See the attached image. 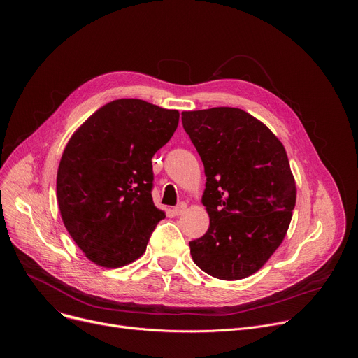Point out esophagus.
<instances>
[{
    "mask_svg": "<svg viewBox=\"0 0 358 358\" xmlns=\"http://www.w3.org/2000/svg\"><path fill=\"white\" fill-rule=\"evenodd\" d=\"M185 210H187V203L181 202V203H178V206H177L176 208H173V214H174L176 217H178V215H181Z\"/></svg>",
    "mask_w": 358,
    "mask_h": 358,
    "instance_id": "1",
    "label": "esophagus"
}]
</instances>
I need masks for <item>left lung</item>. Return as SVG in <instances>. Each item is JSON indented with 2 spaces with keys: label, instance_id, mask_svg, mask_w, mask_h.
<instances>
[{
  "label": "left lung",
  "instance_id": "8db88e82",
  "mask_svg": "<svg viewBox=\"0 0 358 358\" xmlns=\"http://www.w3.org/2000/svg\"><path fill=\"white\" fill-rule=\"evenodd\" d=\"M203 164L206 235L189 242L206 273L238 280L258 272L282 243L296 203L286 150L258 119L236 108L181 113Z\"/></svg>",
  "mask_w": 358,
  "mask_h": 358
}]
</instances>
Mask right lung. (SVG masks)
Returning a JSON list of instances; mask_svg holds the SVG:
<instances>
[{
    "label": "right lung",
    "instance_id": "add662e5",
    "mask_svg": "<svg viewBox=\"0 0 358 358\" xmlns=\"http://www.w3.org/2000/svg\"><path fill=\"white\" fill-rule=\"evenodd\" d=\"M178 119V110L119 99L94 112L68 141L57 176L58 206L69 235L93 264H131L166 218L151 196V159Z\"/></svg>",
    "mask_w": 358,
    "mask_h": 358
}]
</instances>
